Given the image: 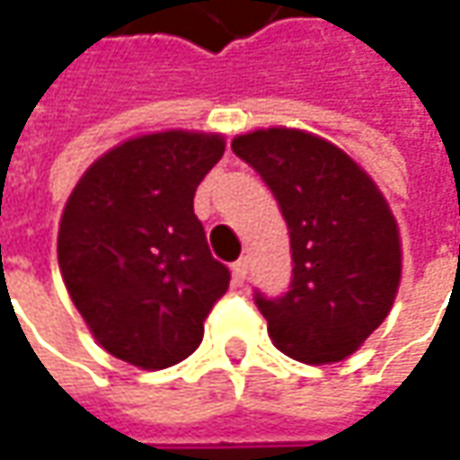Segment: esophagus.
Segmentation results:
<instances>
[{"label":"esophagus","mask_w":460,"mask_h":460,"mask_svg":"<svg viewBox=\"0 0 460 460\" xmlns=\"http://www.w3.org/2000/svg\"><path fill=\"white\" fill-rule=\"evenodd\" d=\"M230 269H233V281H235V284H243L245 276H248V258H238Z\"/></svg>","instance_id":"esophagus-1"}]
</instances>
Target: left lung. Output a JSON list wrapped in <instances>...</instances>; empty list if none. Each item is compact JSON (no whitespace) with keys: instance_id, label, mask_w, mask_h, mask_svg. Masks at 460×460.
<instances>
[{"instance_id":"8db88e82","label":"left lung","mask_w":460,"mask_h":460,"mask_svg":"<svg viewBox=\"0 0 460 460\" xmlns=\"http://www.w3.org/2000/svg\"><path fill=\"white\" fill-rule=\"evenodd\" d=\"M233 153L271 189L289 227V292H256L271 341L302 363L343 361L397 296L402 248L389 204L353 158L317 135L269 128L238 135Z\"/></svg>"}]
</instances>
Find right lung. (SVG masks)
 Masks as SVG:
<instances>
[{"instance_id":"1","label":"right lung","mask_w":460,"mask_h":460,"mask_svg":"<svg viewBox=\"0 0 460 460\" xmlns=\"http://www.w3.org/2000/svg\"><path fill=\"white\" fill-rule=\"evenodd\" d=\"M225 153L220 135H143L104 153L71 191L58 230L66 289L99 345L155 371L191 356L227 292L194 191Z\"/></svg>"}]
</instances>
